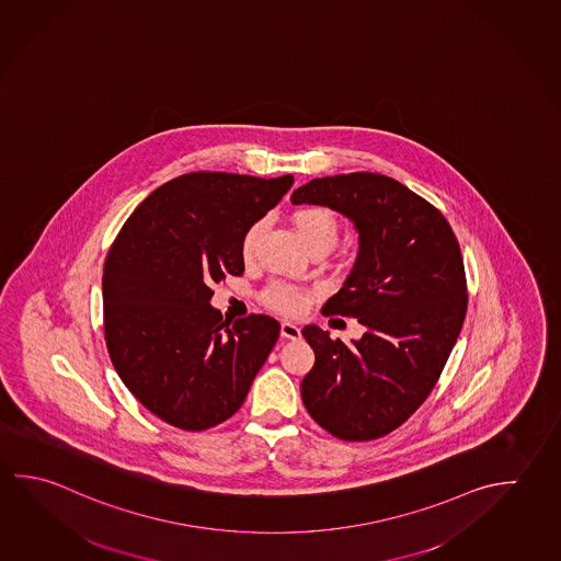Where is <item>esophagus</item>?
<instances>
[{"label": "esophagus", "mask_w": 561, "mask_h": 561, "mask_svg": "<svg viewBox=\"0 0 561 561\" xmlns=\"http://www.w3.org/2000/svg\"><path fill=\"white\" fill-rule=\"evenodd\" d=\"M279 331H282V336H284V339H291V341L301 336V329H299L295 323H289V321H284Z\"/></svg>", "instance_id": "esophagus-1"}]
</instances>
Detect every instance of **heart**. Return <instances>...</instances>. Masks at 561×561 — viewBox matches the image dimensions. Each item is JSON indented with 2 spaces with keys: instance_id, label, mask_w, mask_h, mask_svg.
<instances>
[{
  "instance_id": "obj_1",
  "label": "heart",
  "mask_w": 561,
  "mask_h": 561,
  "mask_svg": "<svg viewBox=\"0 0 561 561\" xmlns=\"http://www.w3.org/2000/svg\"><path fill=\"white\" fill-rule=\"evenodd\" d=\"M294 227L297 230V237L304 242L307 250L324 248L329 252L339 242V234H341L339 218L334 217V213H331L329 208L323 207L299 208L294 215ZM260 230H262V222H254L244 232L242 247H240L244 260L254 256ZM264 301L279 313L297 314L307 307L309 295L301 287L276 282L264 291Z\"/></svg>"
}]
</instances>
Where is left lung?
Listing matches in <instances>:
<instances>
[{"label":"left lung","instance_id":"8db88e82","mask_svg":"<svg viewBox=\"0 0 561 561\" xmlns=\"http://www.w3.org/2000/svg\"><path fill=\"white\" fill-rule=\"evenodd\" d=\"M291 203L336 210L358 232L353 270L323 313L356 317L364 334L346 344L304 327L314 353L301 382L305 408L344 442L382 437L425 402L461 333L459 242L437 208L378 173L313 179Z\"/></svg>","mask_w":561,"mask_h":561}]
</instances>
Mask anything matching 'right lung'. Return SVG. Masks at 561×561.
<instances>
[{
  "instance_id": "right-lung-1",
  "label": "right lung",
  "mask_w": 561,
  "mask_h": 561,
  "mask_svg": "<svg viewBox=\"0 0 561 561\" xmlns=\"http://www.w3.org/2000/svg\"><path fill=\"white\" fill-rule=\"evenodd\" d=\"M291 185V175L187 173L156 188L119 230L102 277L104 336L122 382L159 420L203 432L244 403L279 323L222 319L210 285L244 274V232Z\"/></svg>"
}]
</instances>
